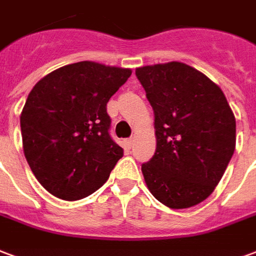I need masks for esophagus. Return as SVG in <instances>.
Returning a JSON list of instances; mask_svg holds the SVG:
<instances>
[{"instance_id": "1", "label": "esophagus", "mask_w": 256, "mask_h": 256, "mask_svg": "<svg viewBox=\"0 0 256 256\" xmlns=\"http://www.w3.org/2000/svg\"><path fill=\"white\" fill-rule=\"evenodd\" d=\"M133 144H134V140H133V138H128V140H126V145H128V148L133 146Z\"/></svg>"}]
</instances>
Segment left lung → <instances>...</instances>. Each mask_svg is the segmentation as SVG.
Masks as SVG:
<instances>
[{
	"instance_id": "1",
	"label": "left lung",
	"mask_w": 256,
	"mask_h": 256,
	"mask_svg": "<svg viewBox=\"0 0 256 256\" xmlns=\"http://www.w3.org/2000/svg\"><path fill=\"white\" fill-rule=\"evenodd\" d=\"M154 114L156 152L142 164L157 200L187 209L214 191L236 146V119L224 92L183 62L136 69Z\"/></svg>"
}]
</instances>
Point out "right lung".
Returning a JSON list of instances; mask_svg holds the SVG:
<instances>
[{
	"mask_svg": "<svg viewBox=\"0 0 256 256\" xmlns=\"http://www.w3.org/2000/svg\"><path fill=\"white\" fill-rule=\"evenodd\" d=\"M132 69L82 60L62 66L32 88L20 115L22 149L50 194L78 200L108 179L123 149L110 137L107 103Z\"/></svg>",
	"mask_w": 256,
	"mask_h": 256,
	"instance_id": "obj_1",
	"label": "right lung"
}]
</instances>
